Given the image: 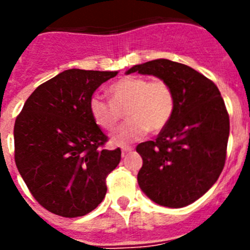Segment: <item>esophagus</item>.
<instances>
[{"label": "esophagus", "mask_w": 250, "mask_h": 250, "mask_svg": "<svg viewBox=\"0 0 250 250\" xmlns=\"http://www.w3.org/2000/svg\"><path fill=\"white\" fill-rule=\"evenodd\" d=\"M132 151V147L131 146H124L121 147V152H123V156H125L127 152H131Z\"/></svg>", "instance_id": "obj_1"}]
</instances>
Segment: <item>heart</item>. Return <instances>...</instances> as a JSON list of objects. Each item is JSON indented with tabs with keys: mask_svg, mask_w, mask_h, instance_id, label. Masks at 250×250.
<instances>
[{
	"mask_svg": "<svg viewBox=\"0 0 250 250\" xmlns=\"http://www.w3.org/2000/svg\"><path fill=\"white\" fill-rule=\"evenodd\" d=\"M110 103L100 95L89 101L94 123L104 130H112L121 119V111L129 120L112 132L114 145H127L144 138L149 130L158 132L169 124L175 109V96L164 80L147 81L144 77H123L109 87Z\"/></svg>",
	"mask_w": 250,
	"mask_h": 250,
	"instance_id": "heart-1",
	"label": "heart"
}]
</instances>
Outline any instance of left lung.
Returning a JSON list of instances; mask_svg holds the SVG:
<instances>
[{"label":"left lung","instance_id":"left-lung-1","mask_svg":"<svg viewBox=\"0 0 250 250\" xmlns=\"http://www.w3.org/2000/svg\"><path fill=\"white\" fill-rule=\"evenodd\" d=\"M152 75L169 83L175 109L155 141L136 146L143 158L138 183L154 203L183 208L204 195L218 180L227 156L229 115L209 79L167 59L132 66L126 74Z\"/></svg>","mask_w":250,"mask_h":250}]
</instances>
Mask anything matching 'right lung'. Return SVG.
Segmentation results:
<instances>
[{
    "label": "right lung",
    "mask_w": 250,
    "mask_h": 250,
    "mask_svg": "<svg viewBox=\"0 0 250 250\" xmlns=\"http://www.w3.org/2000/svg\"><path fill=\"white\" fill-rule=\"evenodd\" d=\"M118 71L70 68L40 85L26 100L13 129L16 167L35 199L56 215L90 213L106 195V176L121 150L103 149L106 135L89 101Z\"/></svg>",
    "instance_id": "1"
}]
</instances>
